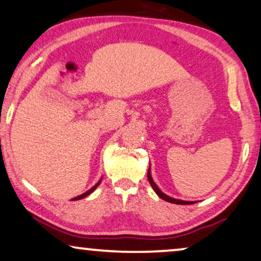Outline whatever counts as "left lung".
Listing matches in <instances>:
<instances>
[{"label":"left lung","instance_id":"obj_1","mask_svg":"<svg viewBox=\"0 0 261 261\" xmlns=\"http://www.w3.org/2000/svg\"><path fill=\"white\" fill-rule=\"evenodd\" d=\"M147 176H148V180H149L151 188H153V190L155 191V193H156V195L159 196V197H161V199H163V200L167 201V202H171V203H176V204H191V203H194V201H184V200L173 199V197H171V196H169V195H166V194H164L163 191H161V190L159 189V187H158L156 184H155V182L153 180V178H151L150 165H149V170H148Z\"/></svg>","mask_w":261,"mask_h":261}]
</instances>
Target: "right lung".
Instances as JSON below:
<instances>
[{
  "label": "right lung",
  "mask_w": 261,
  "mask_h": 261,
  "mask_svg": "<svg viewBox=\"0 0 261 261\" xmlns=\"http://www.w3.org/2000/svg\"><path fill=\"white\" fill-rule=\"evenodd\" d=\"M101 179H102V178H101ZM101 179L98 180V182H97L96 184H95V186L92 187L91 189H89L88 191H85L84 194H82V195H79V196H77V197H74V199H72V200H81V199H84V197H87L88 195H90V194L92 193V191H94L95 189H96V188H97L98 186H100V183H101Z\"/></svg>",
  "instance_id": "right-lung-1"
}]
</instances>
